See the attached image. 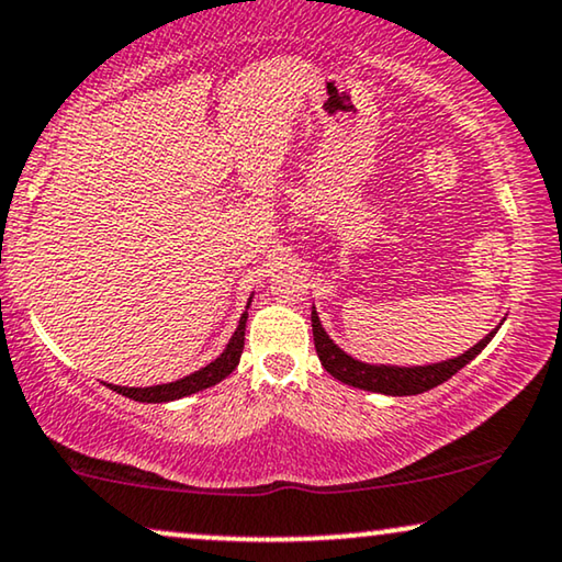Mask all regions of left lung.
Instances as JSON below:
<instances>
[{
  "label": "left lung",
  "instance_id": "left-lung-1",
  "mask_svg": "<svg viewBox=\"0 0 562 562\" xmlns=\"http://www.w3.org/2000/svg\"><path fill=\"white\" fill-rule=\"evenodd\" d=\"M496 329L483 337L481 342H475L473 348H468L463 356L442 360V363L412 366V368L371 366V363H363V360H356L345 350L337 348V345L329 340V335L325 333V327H322L317 312H314V306H312L314 348H317V356L322 360V366H325V371L329 375H335L337 381L348 383V386L373 391V394H389V396H414V394H425V391L440 386V383L452 379L460 368L471 363V360L479 356L483 348H486V345L491 342V337L496 335Z\"/></svg>",
  "mask_w": 562,
  "mask_h": 562
}]
</instances>
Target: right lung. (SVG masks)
Masks as SVG:
<instances>
[{
  "label": "right lung",
  "mask_w": 562,
  "mask_h": 562,
  "mask_svg": "<svg viewBox=\"0 0 562 562\" xmlns=\"http://www.w3.org/2000/svg\"><path fill=\"white\" fill-rule=\"evenodd\" d=\"M252 299V296H250ZM250 306V302H248ZM245 322H248V312H243L240 325H237L235 335L229 337L227 348L222 350L220 358H214L210 366L199 368V371L183 375L179 381L171 383H158V386H145V389H127V386H114V383H106L112 391L117 394L133 398V402H143V404H164V402H176V398L191 396L196 391H204L220 383L222 379H227L229 373L235 371L237 363H240L243 356V345H245Z\"/></svg>",
  "instance_id": "obj_1"
}]
</instances>
